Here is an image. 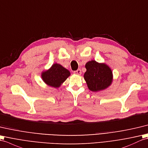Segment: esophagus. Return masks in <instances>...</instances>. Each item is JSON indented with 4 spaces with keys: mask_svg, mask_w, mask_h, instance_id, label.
I'll return each mask as SVG.
<instances>
[{
    "mask_svg": "<svg viewBox=\"0 0 148 148\" xmlns=\"http://www.w3.org/2000/svg\"><path fill=\"white\" fill-rule=\"evenodd\" d=\"M74 73H75V75H80L82 74L81 70H80V69H78L77 70L74 71Z\"/></svg>",
    "mask_w": 148,
    "mask_h": 148,
    "instance_id": "34e87169",
    "label": "esophagus"
}]
</instances>
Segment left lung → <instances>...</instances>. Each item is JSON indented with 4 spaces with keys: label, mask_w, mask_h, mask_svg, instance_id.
<instances>
[{
    "label": "left lung",
    "mask_w": 148,
    "mask_h": 148,
    "mask_svg": "<svg viewBox=\"0 0 148 148\" xmlns=\"http://www.w3.org/2000/svg\"><path fill=\"white\" fill-rule=\"evenodd\" d=\"M85 67L87 70L84 77L88 88L92 92H97L104 90L112 84L113 71L106 63L91 60L85 64Z\"/></svg>",
    "instance_id": "1"
}]
</instances>
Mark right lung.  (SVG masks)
Segmentation results:
<instances>
[{"mask_svg":"<svg viewBox=\"0 0 148 148\" xmlns=\"http://www.w3.org/2000/svg\"><path fill=\"white\" fill-rule=\"evenodd\" d=\"M70 72L66 68L58 63H54L48 70L41 73L44 82L49 87L59 88L70 76Z\"/></svg>","mask_w":148,"mask_h":148,"instance_id":"right-lung-1","label":"right lung"}]
</instances>
